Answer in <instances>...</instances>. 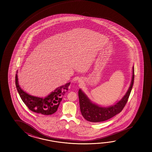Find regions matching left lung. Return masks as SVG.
I'll use <instances>...</instances> for the list:
<instances>
[{"label":"left lung","instance_id":"8db88e82","mask_svg":"<svg viewBox=\"0 0 152 152\" xmlns=\"http://www.w3.org/2000/svg\"><path fill=\"white\" fill-rule=\"evenodd\" d=\"M134 79V68L132 67V77L130 87L120 101L108 107H102L91 101L81 89L78 91L80 111L84 118L91 122L105 121L121 112L127 103L132 88Z\"/></svg>","mask_w":152,"mask_h":152}]
</instances>
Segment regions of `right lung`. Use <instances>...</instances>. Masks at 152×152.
I'll return each mask as SVG.
<instances>
[{"instance_id":"add662e5","label":"right lung","mask_w":152,"mask_h":152,"mask_svg":"<svg viewBox=\"0 0 152 152\" xmlns=\"http://www.w3.org/2000/svg\"><path fill=\"white\" fill-rule=\"evenodd\" d=\"M69 85V83L60 86L45 98H42L34 96L23 91L19 85L17 73L15 75V85L22 101L31 111L43 115H50L56 112Z\"/></svg>"}]
</instances>
